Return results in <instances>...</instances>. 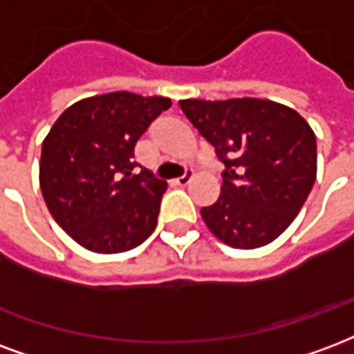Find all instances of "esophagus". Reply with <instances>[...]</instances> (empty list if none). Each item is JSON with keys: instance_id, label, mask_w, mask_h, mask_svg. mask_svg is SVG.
Here are the masks:
<instances>
[{"instance_id": "1", "label": "esophagus", "mask_w": 354, "mask_h": 354, "mask_svg": "<svg viewBox=\"0 0 354 354\" xmlns=\"http://www.w3.org/2000/svg\"><path fill=\"white\" fill-rule=\"evenodd\" d=\"M193 178H195V172H193V170H185V174L182 178H178L176 180V184L178 185H182V187H184V185H187L191 182V180H193Z\"/></svg>"}]
</instances>
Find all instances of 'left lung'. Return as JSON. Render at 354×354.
Here are the masks:
<instances>
[{
  "label": "left lung",
  "mask_w": 354,
  "mask_h": 354,
  "mask_svg": "<svg viewBox=\"0 0 354 354\" xmlns=\"http://www.w3.org/2000/svg\"><path fill=\"white\" fill-rule=\"evenodd\" d=\"M180 109L223 161L217 203L201 210L221 242L255 250L283 232L317 176V142L297 111L270 99H182Z\"/></svg>",
  "instance_id": "1"
}]
</instances>
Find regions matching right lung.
Masks as SVG:
<instances>
[{
  "label": "right lung",
  "mask_w": 354,
  "mask_h": 354,
  "mask_svg": "<svg viewBox=\"0 0 354 354\" xmlns=\"http://www.w3.org/2000/svg\"><path fill=\"white\" fill-rule=\"evenodd\" d=\"M172 101L112 91L65 109L43 140L39 184L56 223L93 253L137 248L157 225L167 184L133 174V148Z\"/></svg>",
  "instance_id": "1"
}]
</instances>
